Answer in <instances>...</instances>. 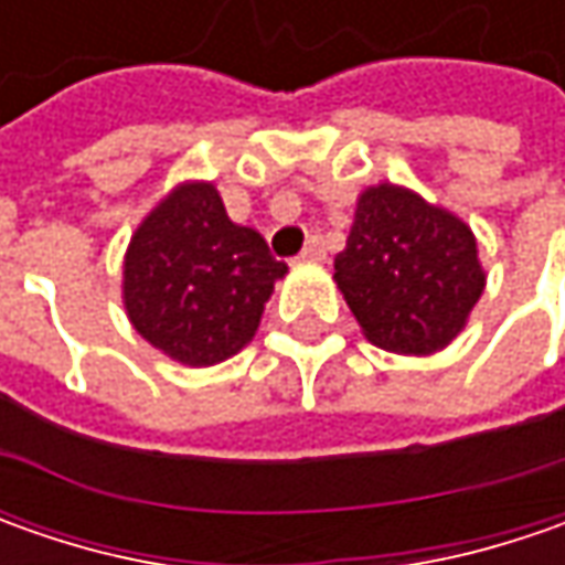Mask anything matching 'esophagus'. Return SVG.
<instances>
[{"instance_id":"obj_1","label":"esophagus","mask_w":565,"mask_h":565,"mask_svg":"<svg viewBox=\"0 0 565 565\" xmlns=\"http://www.w3.org/2000/svg\"><path fill=\"white\" fill-rule=\"evenodd\" d=\"M327 257V248H323V242L320 238H308V245L301 250V260H323Z\"/></svg>"}]
</instances>
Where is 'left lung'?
Returning <instances> with one entry per match:
<instances>
[{
    "mask_svg": "<svg viewBox=\"0 0 565 565\" xmlns=\"http://www.w3.org/2000/svg\"><path fill=\"white\" fill-rule=\"evenodd\" d=\"M333 267L364 337L399 355L440 352L462 333L484 292L471 228L390 182L359 198L349 242Z\"/></svg>",
    "mask_w": 565,
    "mask_h": 565,
    "instance_id": "obj_1",
    "label": "left lung"
}]
</instances>
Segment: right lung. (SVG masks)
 <instances>
[{
  "label": "right lung",
  "mask_w": 565,
  "mask_h": 565,
  "mask_svg": "<svg viewBox=\"0 0 565 565\" xmlns=\"http://www.w3.org/2000/svg\"><path fill=\"white\" fill-rule=\"evenodd\" d=\"M286 270L260 232L228 220L216 188L185 182L131 235L121 298L153 349L206 367L248 345Z\"/></svg>",
  "instance_id": "add662e5"
}]
</instances>
